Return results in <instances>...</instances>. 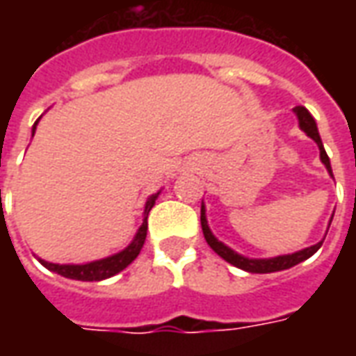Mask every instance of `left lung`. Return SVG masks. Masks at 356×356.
Masks as SVG:
<instances>
[{"mask_svg": "<svg viewBox=\"0 0 356 356\" xmlns=\"http://www.w3.org/2000/svg\"><path fill=\"white\" fill-rule=\"evenodd\" d=\"M293 112L298 114L299 120V127L303 129V131L311 137V139L318 145V150H321V160L322 163L326 165V170L332 175V165H330V158L326 154V150H324V145H322L321 135H318V129H316V122H314V118L311 116V112L305 108V106H296ZM200 223H202V231H204V238L209 244V248L216 252L217 255H221L225 261H229L234 267L242 268V270H248V273H276V270H284V268H290L293 265H298V263L305 261L309 259L311 255L316 254L318 252V248L322 246V242L318 244H314L311 248H305V250H299L296 254H288V255H278V257H270V259H250V257H244V255L236 254L234 250H231L229 246H225L223 242H219V240L213 236V232L209 231L208 227V219H206V209L202 206V216H200Z\"/></svg>", "mask_w": 356, "mask_h": 356, "instance_id": "8db88e82", "label": "left lung"}]
</instances>
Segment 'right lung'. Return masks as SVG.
Here are the masks:
<instances>
[{"mask_svg":"<svg viewBox=\"0 0 356 356\" xmlns=\"http://www.w3.org/2000/svg\"><path fill=\"white\" fill-rule=\"evenodd\" d=\"M38 122H40V118H38ZM38 122H35L34 127H32V135H34ZM158 194L160 193L152 194L147 200V204H145V221H143V225L139 227V231L135 234V238H133L131 244L125 248V250H122L120 254L110 255V257H104V259H99V261L86 263V265H58V263L43 261V259H40V263H42L43 267H47L49 270H53V273H58V275L66 276V278H74V280H86V282H97V280H104V278H110V276L118 275L120 270H124V268L140 254V248H143L145 240H147L148 211L154 206Z\"/></svg>","mask_w":356,"mask_h":356,"instance_id":"add662e5","label":"right lung"}]
</instances>
